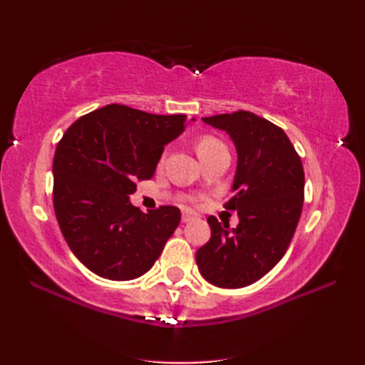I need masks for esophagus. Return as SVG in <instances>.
Wrapping results in <instances>:
<instances>
[{"mask_svg":"<svg viewBox=\"0 0 365 365\" xmlns=\"http://www.w3.org/2000/svg\"><path fill=\"white\" fill-rule=\"evenodd\" d=\"M192 218H195L194 212H190V210H184V212H182V218H181L182 223H187V222L192 220Z\"/></svg>","mask_w":365,"mask_h":365,"instance_id":"1","label":"esophagus"}]
</instances>
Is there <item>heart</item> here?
I'll return each mask as SVG.
<instances>
[{
    "mask_svg": "<svg viewBox=\"0 0 365 365\" xmlns=\"http://www.w3.org/2000/svg\"><path fill=\"white\" fill-rule=\"evenodd\" d=\"M217 145H222V143L218 142V140L212 138V137H204V138H200V142H199V145H197V151L212 148V147H217Z\"/></svg>",
    "mask_w": 365,
    "mask_h": 365,
    "instance_id": "1",
    "label": "heart"
}]
</instances>
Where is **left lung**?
<instances>
[{"label": "left lung", "instance_id": "8db88e82", "mask_svg": "<svg viewBox=\"0 0 365 365\" xmlns=\"http://www.w3.org/2000/svg\"><path fill=\"white\" fill-rule=\"evenodd\" d=\"M225 132L237 150V171L225 207L240 223L230 230L209 217L210 240L195 253L199 272L222 289L256 282L282 259L304 205L300 156L282 128L253 112L202 117Z\"/></svg>", "mask_w": 365, "mask_h": 365}]
</instances>
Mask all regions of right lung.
I'll list each match as a JSON object with an SVG mask.
<instances>
[{
  "instance_id": "add662e5",
  "label": "right lung",
  "mask_w": 365,
  "mask_h": 365,
  "mask_svg": "<svg viewBox=\"0 0 365 365\" xmlns=\"http://www.w3.org/2000/svg\"><path fill=\"white\" fill-rule=\"evenodd\" d=\"M195 120V119H190ZM186 115H158L109 104L73 124L53 156V209L78 259L99 277L132 280L148 272L181 222L173 205L140 212L137 179H150Z\"/></svg>"
}]
</instances>
